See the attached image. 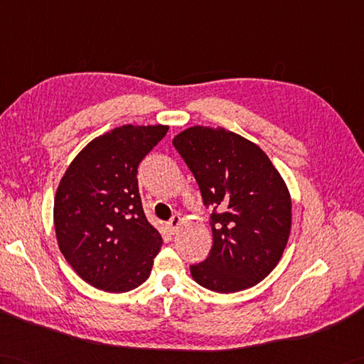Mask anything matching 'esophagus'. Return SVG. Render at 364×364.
<instances>
[{"mask_svg":"<svg viewBox=\"0 0 364 364\" xmlns=\"http://www.w3.org/2000/svg\"><path fill=\"white\" fill-rule=\"evenodd\" d=\"M168 228H171V231L175 232L176 230H178V226L181 225V217L180 215H173L171 220H168Z\"/></svg>","mask_w":364,"mask_h":364,"instance_id":"1","label":"esophagus"}]
</instances>
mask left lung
<instances>
[{
    "instance_id": "8db88e82",
    "label": "left lung",
    "mask_w": 364,
    "mask_h": 364,
    "mask_svg": "<svg viewBox=\"0 0 364 364\" xmlns=\"http://www.w3.org/2000/svg\"><path fill=\"white\" fill-rule=\"evenodd\" d=\"M173 146L196 176L210 214L213 248L191 265L193 281L217 293L259 284L281 260L291 230V198L255 142L222 127L193 125Z\"/></svg>"
}]
</instances>
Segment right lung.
<instances>
[{
  "instance_id": "1",
  "label": "right lung",
  "mask_w": 364,
  "mask_h": 364,
  "mask_svg": "<svg viewBox=\"0 0 364 364\" xmlns=\"http://www.w3.org/2000/svg\"><path fill=\"white\" fill-rule=\"evenodd\" d=\"M167 130V125L117 127L83 147L58 184V248L74 272L99 290L136 289L161 250V234L144 214L136 173Z\"/></svg>"
}]
</instances>
